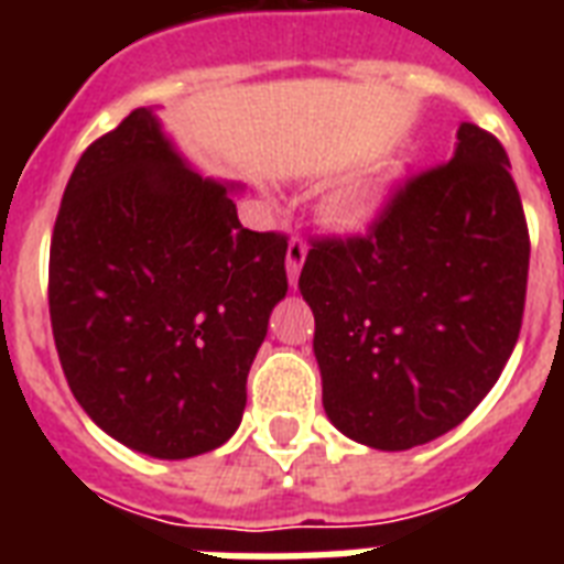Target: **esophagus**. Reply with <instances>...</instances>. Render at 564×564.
I'll list each match as a JSON object with an SVG mask.
<instances>
[{
  "label": "esophagus",
  "instance_id": "1",
  "mask_svg": "<svg viewBox=\"0 0 564 564\" xmlns=\"http://www.w3.org/2000/svg\"><path fill=\"white\" fill-rule=\"evenodd\" d=\"M304 257H307V246H304L299 237H292L290 248H286V274H290L292 286L299 283V274H301V265H304Z\"/></svg>",
  "mask_w": 564,
  "mask_h": 564
}]
</instances>
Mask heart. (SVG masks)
Here are the masks:
<instances>
[{
  "mask_svg": "<svg viewBox=\"0 0 564 564\" xmlns=\"http://www.w3.org/2000/svg\"><path fill=\"white\" fill-rule=\"evenodd\" d=\"M398 184H401V172L392 170V166L383 172H375L369 178L351 181V184H345V187L334 189V193L327 195V216L339 228H369V225H375L380 219V213L389 207Z\"/></svg>",
  "mask_w": 564,
  "mask_h": 564,
  "instance_id": "b5f03b06",
  "label": "heart"
}]
</instances>
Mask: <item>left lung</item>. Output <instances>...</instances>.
Listing matches in <instances>:
<instances>
[{"instance_id":"obj_1","label":"left lung","mask_w":564,"mask_h":564,"mask_svg":"<svg viewBox=\"0 0 564 564\" xmlns=\"http://www.w3.org/2000/svg\"><path fill=\"white\" fill-rule=\"evenodd\" d=\"M527 269L507 152L463 122L451 161L406 178L362 237L316 239L304 260L299 290L334 427L410 451L463 424L516 348Z\"/></svg>"}]
</instances>
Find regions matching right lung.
<instances>
[{"label": "right lung", "instance_id": "add662e5", "mask_svg": "<svg viewBox=\"0 0 564 564\" xmlns=\"http://www.w3.org/2000/svg\"><path fill=\"white\" fill-rule=\"evenodd\" d=\"M234 189L184 163L149 108L75 163L48 248V316L75 401L158 459L225 445L286 295V237L239 225Z\"/></svg>", "mask_w": 564, "mask_h": 564}]
</instances>
